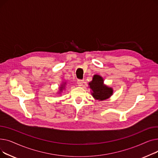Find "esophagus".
Segmentation results:
<instances>
[{
	"instance_id": "esophagus-1",
	"label": "esophagus",
	"mask_w": 158,
	"mask_h": 158,
	"mask_svg": "<svg viewBox=\"0 0 158 158\" xmlns=\"http://www.w3.org/2000/svg\"><path fill=\"white\" fill-rule=\"evenodd\" d=\"M83 81H82V80H78L77 81V85L79 86H82V85H83Z\"/></svg>"
}]
</instances>
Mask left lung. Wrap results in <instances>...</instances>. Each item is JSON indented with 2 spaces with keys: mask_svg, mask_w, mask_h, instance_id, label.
<instances>
[{
  "mask_svg": "<svg viewBox=\"0 0 158 158\" xmlns=\"http://www.w3.org/2000/svg\"><path fill=\"white\" fill-rule=\"evenodd\" d=\"M89 85L92 90L93 97L97 100H106L113 94V89L104 85L103 79L98 75H95Z\"/></svg>",
  "mask_w": 158,
  "mask_h": 158,
  "instance_id": "left-lung-1",
  "label": "left lung"
}]
</instances>
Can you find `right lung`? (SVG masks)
<instances>
[{"label": "right lung", "mask_w": 158, "mask_h": 158, "mask_svg": "<svg viewBox=\"0 0 158 158\" xmlns=\"http://www.w3.org/2000/svg\"><path fill=\"white\" fill-rule=\"evenodd\" d=\"M61 88H63V86H61Z\"/></svg>", "instance_id": "obj_1"}]
</instances>
